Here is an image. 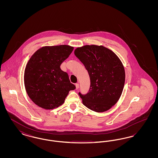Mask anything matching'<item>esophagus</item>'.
Returning <instances> with one entry per match:
<instances>
[{"label": "esophagus", "instance_id": "1", "mask_svg": "<svg viewBox=\"0 0 158 158\" xmlns=\"http://www.w3.org/2000/svg\"><path fill=\"white\" fill-rule=\"evenodd\" d=\"M76 89H79V83H76Z\"/></svg>", "mask_w": 158, "mask_h": 158}]
</instances>
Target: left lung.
I'll use <instances>...</instances> for the list:
<instances>
[{
	"label": "left lung",
	"mask_w": 158,
	"mask_h": 158,
	"mask_svg": "<svg viewBox=\"0 0 158 158\" xmlns=\"http://www.w3.org/2000/svg\"><path fill=\"white\" fill-rule=\"evenodd\" d=\"M76 56L88 72L90 85L86 95L79 93L83 104L97 113L110 110L120 98L125 83V70L118 57L102 45L77 47Z\"/></svg>",
	"instance_id": "obj_1"
}]
</instances>
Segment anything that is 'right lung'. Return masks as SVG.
Wrapping results in <instances>:
<instances>
[{"label":"right lung","instance_id":"right-lung-1","mask_svg":"<svg viewBox=\"0 0 158 158\" xmlns=\"http://www.w3.org/2000/svg\"><path fill=\"white\" fill-rule=\"evenodd\" d=\"M68 45L44 46L31 57L24 72V85L32 101L45 110L57 108L64 102L69 91L76 86L70 83L61 64L73 50Z\"/></svg>","mask_w":158,"mask_h":158}]
</instances>
